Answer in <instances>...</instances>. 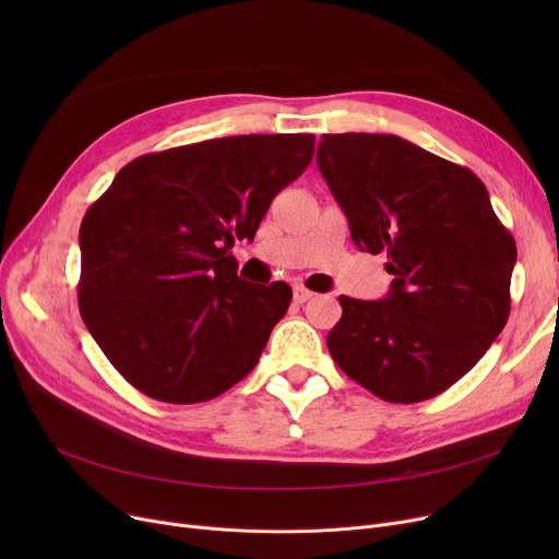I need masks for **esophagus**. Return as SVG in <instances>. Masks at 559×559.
Instances as JSON below:
<instances>
[{"instance_id":"esophagus-1","label":"esophagus","mask_w":559,"mask_h":559,"mask_svg":"<svg viewBox=\"0 0 559 559\" xmlns=\"http://www.w3.org/2000/svg\"><path fill=\"white\" fill-rule=\"evenodd\" d=\"M314 297V292H310L308 287H304V285H295V301L297 304H306L308 299H312Z\"/></svg>"}]
</instances>
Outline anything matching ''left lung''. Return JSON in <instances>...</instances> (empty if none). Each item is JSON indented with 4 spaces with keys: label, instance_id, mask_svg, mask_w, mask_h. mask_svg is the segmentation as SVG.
<instances>
[{
    "label": "left lung",
    "instance_id": "1",
    "mask_svg": "<svg viewBox=\"0 0 559 559\" xmlns=\"http://www.w3.org/2000/svg\"><path fill=\"white\" fill-rule=\"evenodd\" d=\"M317 165L356 247L394 276L383 301L340 297L333 360L390 403L442 394L508 324L512 233L472 169L399 135L326 133Z\"/></svg>",
    "mask_w": 559,
    "mask_h": 559
}]
</instances>
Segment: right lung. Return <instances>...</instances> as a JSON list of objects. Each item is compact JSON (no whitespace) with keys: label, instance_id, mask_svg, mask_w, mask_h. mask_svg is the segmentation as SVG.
<instances>
[{"label":"right lung","instance_id":"right-lung-1","mask_svg":"<svg viewBox=\"0 0 559 559\" xmlns=\"http://www.w3.org/2000/svg\"><path fill=\"white\" fill-rule=\"evenodd\" d=\"M312 133L230 135L144 154L117 171L81 230L79 310L142 394L211 401L258 365L292 287L238 276L272 199L299 179Z\"/></svg>","mask_w":559,"mask_h":559}]
</instances>
